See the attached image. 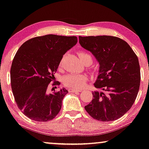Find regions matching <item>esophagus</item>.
Masks as SVG:
<instances>
[{"instance_id":"1","label":"esophagus","mask_w":149,"mask_h":149,"mask_svg":"<svg viewBox=\"0 0 149 149\" xmlns=\"http://www.w3.org/2000/svg\"><path fill=\"white\" fill-rule=\"evenodd\" d=\"M80 91H81L80 89H74V88H70V89H69V93H79Z\"/></svg>"}]
</instances>
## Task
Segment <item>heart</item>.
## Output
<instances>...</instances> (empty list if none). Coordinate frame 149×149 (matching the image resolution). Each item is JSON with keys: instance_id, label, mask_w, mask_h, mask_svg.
<instances>
[{"instance_id": "b5f03b06", "label": "heart", "mask_w": 149, "mask_h": 149, "mask_svg": "<svg viewBox=\"0 0 149 149\" xmlns=\"http://www.w3.org/2000/svg\"><path fill=\"white\" fill-rule=\"evenodd\" d=\"M78 56L82 63H84L88 60H90L92 63L93 58H92L91 54L81 51L78 53ZM88 79V77L85 74H71L65 75L63 77V81L64 85L66 86L67 87L75 89L84 86Z\"/></svg>"}]
</instances>
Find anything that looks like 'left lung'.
Masks as SVG:
<instances>
[{
    "label": "left lung",
    "instance_id": "left-lung-1",
    "mask_svg": "<svg viewBox=\"0 0 149 149\" xmlns=\"http://www.w3.org/2000/svg\"><path fill=\"white\" fill-rule=\"evenodd\" d=\"M84 49L99 63L93 98L85 109L100 121L116 120L130 109L138 95L140 70L138 56L126 42L116 36H79Z\"/></svg>",
    "mask_w": 149,
    "mask_h": 149
}]
</instances>
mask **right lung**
Masks as SVG:
<instances>
[{"label":"right lung","mask_w":149,"mask_h":149,"mask_svg":"<svg viewBox=\"0 0 149 149\" xmlns=\"http://www.w3.org/2000/svg\"><path fill=\"white\" fill-rule=\"evenodd\" d=\"M77 42L76 36L49 34L33 38L21 46L12 62L11 84L15 100L25 116L48 121L60 111L68 91L63 88L49 94L47 89L63 54Z\"/></svg>","instance_id":"obj_1"}]
</instances>
